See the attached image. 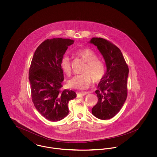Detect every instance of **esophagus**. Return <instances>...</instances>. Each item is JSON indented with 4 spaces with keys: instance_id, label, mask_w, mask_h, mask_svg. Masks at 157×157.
<instances>
[{
    "instance_id": "esophagus-1",
    "label": "esophagus",
    "mask_w": 157,
    "mask_h": 157,
    "mask_svg": "<svg viewBox=\"0 0 157 157\" xmlns=\"http://www.w3.org/2000/svg\"><path fill=\"white\" fill-rule=\"evenodd\" d=\"M86 94H87V92H77L76 93L77 97L78 98L83 97V96H85Z\"/></svg>"
}]
</instances>
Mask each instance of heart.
I'll list each match as a JSON object with an SVG mask.
<instances>
[{"label":"heart","mask_w":157,"mask_h":157,"mask_svg":"<svg viewBox=\"0 0 157 157\" xmlns=\"http://www.w3.org/2000/svg\"><path fill=\"white\" fill-rule=\"evenodd\" d=\"M77 54L86 63L83 71L84 74L75 75L68 81V85L74 89L86 90L90 86L92 80L94 82H98L102 79L105 74L104 64L101 60L98 59L97 55L92 49H83L79 51ZM60 67L65 74H70V59L67 56L62 58Z\"/></svg>","instance_id":"obj_1"}]
</instances>
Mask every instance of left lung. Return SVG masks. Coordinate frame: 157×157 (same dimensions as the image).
I'll return each instance as SVG.
<instances>
[{"label": "left lung", "mask_w": 157, "mask_h": 157, "mask_svg": "<svg viewBox=\"0 0 157 157\" xmlns=\"http://www.w3.org/2000/svg\"><path fill=\"white\" fill-rule=\"evenodd\" d=\"M89 43L97 47L106 67L95 90L98 102L92 108V113L100 120H109L119 112L126 101L129 69L120 49L110 42L93 37Z\"/></svg>", "instance_id": "8db88e82"}]
</instances>
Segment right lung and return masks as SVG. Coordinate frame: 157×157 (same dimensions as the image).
I'll use <instances>...</instances> for the list:
<instances>
[{
  "mask_svg": "<svg viewBox=\"0 0 157 157\" xmlns=\"http://www.w3.org/2000/svg\"><path fill=\"white\" fill-rule=\"evenodd\" d=\"M74 40L47 39L33 54L29 71L32 102L44 118L56 122L69 113L68 102L76 97L72 90H61L64 80L60 61Z\"/></svg>",
  "mask_w": 157,
  "mask_h": 157,
  "instance_id": "add662e5",
  "label": "right lung"
}]
</instances>
